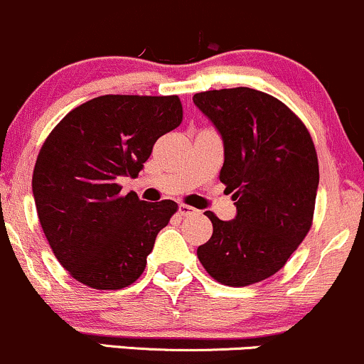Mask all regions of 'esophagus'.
Returning <instances> with one entry per match:
<instances>
[{
	"label": "esophagus",
	"instance_id": "obj_1",
	"mask_svg": "<svg viewBox=\"0 0 364 364\" xmlns=\"http://www.w3.org/2000/svg\"><path fill=\"white\" fill-rule=\"evenodd\" d=\"M178 211H181L182 216H194V215L199 213V211L196 210V208L189 206V204H181V208H178Z\"/></svg>",
	"mask_w": 364,
	"mask_h": 364
}]
</instances>
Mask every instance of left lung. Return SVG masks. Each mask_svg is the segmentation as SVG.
Instances as JSON below:
<instances>
[{"instance_id":"obj_1","label":"left lung","mask_w":364,"mask_h":364,"mask_svg":"<svg viewBox=\"0 0 364 364\" xmlns=\"http://www.w3.org/2000/svg\"><path fill=\"white\" fill-rule=\"evenodd\" d=\"M193 100L222 134L220 182L237 206L230 222L206 211L213 235L198 258L220 284H258L284 268L313 225L320 170L311 134L287 105L256 89L198 92Z\"/></svg>"}]
</instances>
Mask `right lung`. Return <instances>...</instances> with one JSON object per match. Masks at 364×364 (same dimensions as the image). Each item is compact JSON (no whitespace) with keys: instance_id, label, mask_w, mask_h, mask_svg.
Returning a JSON list of instances; mask_svg holds the SVG:
<instances>
[{"instance_id":"add662e5","label":"right lung","mask_w":364,"mask_h":364,"mask_svg":"<svg viewBox=\"0 0 364 364\" xmlns=\"http://www.w3.org/2000/svg\"><path fill=\"white\" fill-rule=\"evenodd\" d=\"M182 117L178 96L106 94L73 108L46 137L32 193L51 251L72 279L118 291L142 275L178 206L124 196L118 177H137L154 142Z\"/></svg>"}]
</instances>
